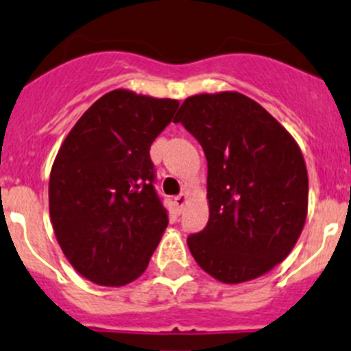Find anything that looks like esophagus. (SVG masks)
<instances>
[{"label": "esophagus", "instance_id": "1", "mask_svg": "<svg viewBox=\"0 0 351 351\" xmlns=\"http://www.w3.org/2000/svg\"><path fill=\"white\" fill-rule=\"evenodd\" d=\"M186 202H188V195H178V196H173V205L178 206V210H181L182 206L186 205Z\"/></svg>", "mask_w": 351, "mask_h": 351}]
</instances>
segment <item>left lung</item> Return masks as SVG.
Masks as SVG:
<instances>
[{
    "label": "left lung",
    "instance_id": "8db88e82",
    "mask_svg": "<svg viewBox=\"0 0 351 351\" xmlns=\"http://www.w3.org/2000/svg\"><path fill=\"white\" fill-rule=\"evenodd\" d=\"M181 122L205 152L210 217L188 238L196 263L226 282L252 281L281 263L306 219L308 176L295 139L248 96L186 99Z\"/></svg>",
    "mask_w": 351,
    "mask_h": 351
}]
</instances>
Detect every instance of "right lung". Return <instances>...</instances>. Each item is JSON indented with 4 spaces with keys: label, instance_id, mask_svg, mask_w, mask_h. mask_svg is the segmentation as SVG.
Returning <instances> with one entry per match:
<instances>
[{
    "label": "right lung",
    "instance_id": "1",
    "mask_svg": "<svg viewBox=\"0 0 351 351\" xmlns=\"http://www.w3.org/2000/svg\"><path fill=\"white\" fill-rule=\"evenodd\" d=\"M115 89L93 103L58 149L49 176V215L66 260L101 286L138 279L169 223L149 146L178 110Z\"/></svg>",
    "mask_w": 351,
    "mask_h": 351
}]
</instances>
